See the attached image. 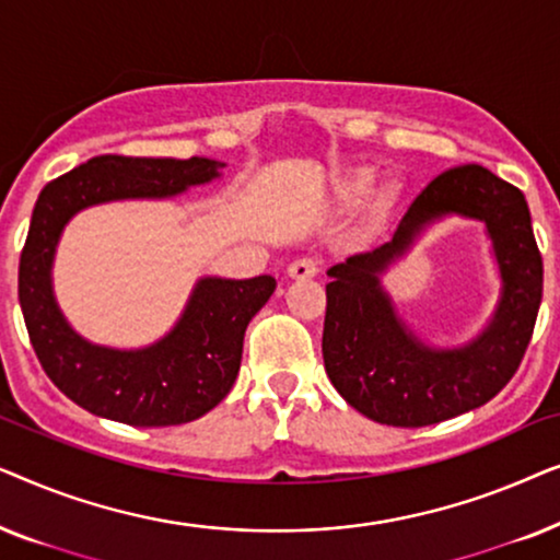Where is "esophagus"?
<instances>
[{
  "label": "esophagus",
  "instance_id": "1",
  "mask_svg": "<svg viewBox=\"0 0 560 560\" xmlns=\"http://www.w3.org/2000/svg\"><path fill=\"white\" fill-rule=\"evenodd\" d=\"M316 272H318V259H313V257H301L288 267V275L293 280H308Z\"/></svg>",
  "mask_w": 560,
  "mask_h": 560
}]
</instances>
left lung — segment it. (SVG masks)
Masks as SVG:
<instances>
[{
	"instance_id": "8db88e82",
	"label": "left lung",
	"mask_w": 560,
	"mask_h": 560,
	"mask_svg": "<svg viewBox=\"0 0 560 560\" xmlns=\"http://www.w3.org/2000/svg\"><path fill=\"white\" fill-rule=\"evenodd\" d=\"M481 220L501 270L493 318L462 348H431L404 324L381 272L435 220ZM324 364L351 408L382 425L420 428L492 400L530 343L542 298V257L523 190L481 165L441 173L408 206L393 236L328 267Z\"/></svg>"
}]
</instances>
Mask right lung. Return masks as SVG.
<instances>
[{"label":"right lung","mask_w":560,"mask_h":560,"mask_svg":"<svg viewBox=\"0 0 560 560\" xmlns=\"http://www.w3.org/2000/svg\"><path fill=\"white\" fill-rule=\"evenodd\" d=\"M221 167L209 158L98 155L37 196L20 255L22 316L45 374L83 410L127 425H180L217 408L232 389L244 331L278 285L272 275L201 278L171 331L142 349L83 339L52 293L60 234L75 213L109 201L173 198L219 178Z\"/></svg>","instance_id":"1"}]
</instances>
